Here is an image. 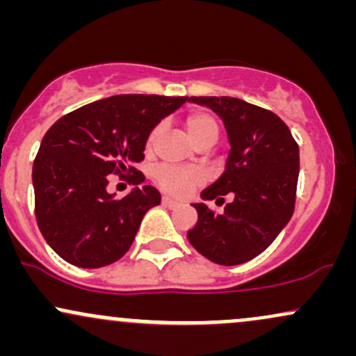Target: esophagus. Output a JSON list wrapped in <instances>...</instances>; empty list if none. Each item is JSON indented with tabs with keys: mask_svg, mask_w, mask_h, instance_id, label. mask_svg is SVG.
Returning <instances> with one entry per match:
<instances>
[{
	"mask_svg": "<svg viewBox=\"0 0 356 356\" xmlns=\"http://www.w3.org/2000/svg\"><path fill=\"white\" fill-rule=\"evenodd\" d=\"M162 204H164V206H167V207H170V209H174V207L181 206V202L174 201L172 197H167V195H164V197H162Z\"/></svg>",
	"mask_w": 356,
	"mask_h": 356,
	"instance_id": "obj_1",
	"label": "esophagus"
}]
</instances>
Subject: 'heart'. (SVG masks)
<instances>
[{
	"label": "heart",
	"mask_w": 356,
	"mask_h": 356,
	"mask_svg": "<svg viewBox=\"0 0 356 356\" xmlns=\"http://www.w3.org/2000/svg\"><path fill=\"white\" fill-rule=\"evenodd\" d=\"M186 129L195 145L206 140H211V142L218 140V136H219L218 122H216V118L207 112L189 113L186 118ZM161 130H162L161 125L155 127L152 132H150L147 145L152 147L155 144ZM155 179H157V182L161 184L165 191L172 192V194H177V195L187 194L192 187L197 186V184L201 182V175L199 174L186 172V170L174 169V167H169V165L159 167L157 172H155Z\"/></svg>",
	"instance_id": "heart-1"
}]
</instances>
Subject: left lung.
Segmentation results:
<instances>
[{
	"label": "left lung",
	"instance_id": "1",
	"mask_svg": "<svg viewBox=\"0 0 356 356\" xmlns=\"http://www.w3.org/2000/svg\"><path fill=\"white\" fill-rule=\"evenodd\" d=\"M224 122L231 150L224 172L194 202L197 224L187 232L204 257L222 266L243 264L271 246L295 212L300 147L276 113L234 97H191ZM233 199L214 215L205 204Z\"/></svg>",
	"mask_w": 356,
	"mask_h": 356
}]
</instances>
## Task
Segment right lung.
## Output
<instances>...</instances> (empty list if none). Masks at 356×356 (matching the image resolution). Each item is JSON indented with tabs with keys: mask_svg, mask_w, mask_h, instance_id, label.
I'll use <instances>...</instances> for the list:
<instances>
[{
	"mask_svg": "<svg viewBox=\"0 0 356 356\" xmlns=\"http://www.w3.org/2000/svg\"><path fill=\"white\" fill-rule=\"evenodd\" d=\"M187 97L113 95L73 110L44 134L33 164L35 214L50 248L79 268L115 263L132 246L145 212L161 204L132 164L144 159L150 132ZM134 172L122 200L108 175Z\"/></svg>",
	"mask_w": 356,
	"mask_h": 356,
	"instance_id": "obj_1",
	"label": "right lung"
}]
</instances>
